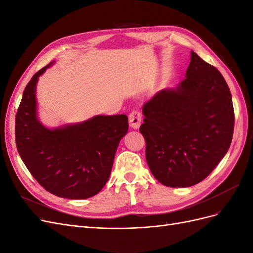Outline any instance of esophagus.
<instances>
[{
  "mask_svg": "<svg viewBox=\"0 0 253 253\" xmlns=\"http://www.w3.org/2000/svg\"><path fill=\"white\" fill-rule=\"evenodd\" d=\"M141 114L140 112L138 111H133L129 113L128 115V124H129V126L133 127V128H138L141 125Z\"/></svg>",
  "mask_w": 253,
  "mask_h": 253,
  "instance_id": "obj_1",
  "label": "esophagus"
}]
</instances>
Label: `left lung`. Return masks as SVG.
Wrapping results in <instances>:
<instances>
[{
    "label": "left lung",
    "instance_id": "1",
    "mask_svg": "<svg viewBox=\"0 0 253 253\" xmlns=\"http://www.w3.org/2000/svg\"><path fill=\"white\" fill-rule=\"evenodd\" d=\"M139 131L154 177L171 188L204 180L227 154L234 128L232 97L217 68L191 51L186 78L142 106Z\"/></svg>",
    "mask_w": 253,
    "mask_h": 253
}]
</instances>
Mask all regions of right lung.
Segmentation results:
<instances>
[{
  "instance_id": "1",
  "label": "right lung",
  "mask_w": 253,
  "mask_h": 253,
  "mask_svg": "<svg viewBox=\"0 0 253 253\" xmlns=\"http://www.w3.org/2000/svg\"><path fill=\"white\" fill-rule=\"evenodd\" d=\"M49 63L26 85L16 116L19 154L35 179L48 192L85 200L101 191L115 154L128 128L126 115H97L83 122L49 128L38 118L36 89Z\"/></svg>"
}]
</instances>
